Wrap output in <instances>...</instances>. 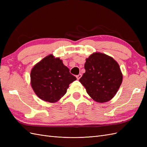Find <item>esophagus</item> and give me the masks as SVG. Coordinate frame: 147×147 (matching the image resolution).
<instances>
[{"instance_id": "1", "label": "esophagus", "mask_w": 147, "mask_h": 147, "mask_svg": "<svg viewBox=\"0 0 147 147\" xmlns=\"http://www.w3.org/2000/svg\"><path fill=\"white\" fill-rule=\"evenodd\" d=\"M82 74H78V75H77L76 76V77H77V80H79L80 78L81 77H82Z\"/></svg>"}]
</instances>
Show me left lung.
<instances>
[{"label":"left lung","mask_w":147,"mask_h":147,"mask_svg":"<svg viewBox=\"0 0 147 147\" xmlns=\"http://www.w3.org/2000/svg\"><path fill=\"white\" fill-rule=\"evenodd\" d=\"M86 72L79 80L91 98L99 103L110 100L123 81L119 64L113 57L94 53L86 59Z\"/></svg>","instance_id":"left-lung-1"}]
</instances>
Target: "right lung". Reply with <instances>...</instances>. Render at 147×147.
<instances>
[{
	"mask_svg": "<svg viewBox=\"0 0 147 147\" xmlns=\"http://www.w3.org/2000/svg\"><path fill=\"white\" fill-rule=\"evenodd\" d=\"M77 78L59 57L50 55L35 64L30 72L34 91L42 100L53 103L67 92L69 84Z\"/></svg>",
	"mask_w": 147,
	"mask_h": 147,
	"instance_id": "right-lung-1",
	"label": "right lung"
}]
</instances>
